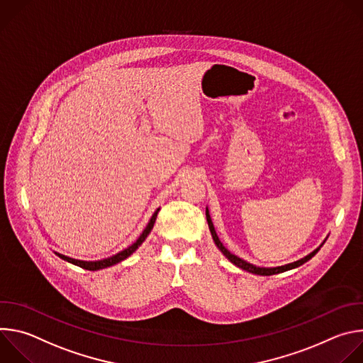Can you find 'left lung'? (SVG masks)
<instances>
[{
  "label": "left lung",
  "instance_id": "obj_1",
  "mask_svg": "<svg viewBox=\"0 0 363 363\" xmlns=\"http://www.w3.org/2000/svg\"><path fill=\"white\" fill-rule=\"evenodd\" d=\"M205 216H206V221H208V227H210L211 235H213V238H214V242H216L217 247L221 250V252L228 258V260H230L233 264H235L237 267H240V269H242V270H245V272H250V273H252V274H258V276H272V274H279V273H283V272L296 269V267L304 264L306 262H308L310 258H312V257L320 250V247H322V245H320V247L316 248L313 252H310L308 255H306L304 258H301V260H297V262H294V263H290V264H286V266H281V267H270V269H266V267H255V266H252V264H250V263L241 260L240 257L231 254V252L223 245V242L220 241V238H218V235H217V233H216V228H214V224H213V221H211V217H210L208 210L205 211Z\"/></svg>",
  "mask_w": 363,
  "mask_h": 363
}]
</instances>
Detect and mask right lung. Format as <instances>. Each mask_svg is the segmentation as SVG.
<instances>
[{
  "label": "right lung",
  "instance_id": "right-lung-1",
  "mask_svg": "<svg viewBox=\"0 0 363 363\" xmlns=\"http://www.w3.org/2000/svg\"><path fill=\"white\" fill-rule=\"evenodd\" d=\"M158 213H160V208L153 213V216H152L150 221L147 223L146 228L143 230V233L140 234V237H139L132 245H129V247L125 248L123 251L118 252L116 255H112V257H109V258H105V260H99V262H82V260H76V258H70V257H66V255L59 254V252H56V254H57L60 258H63V260H66V262H69V263H72V264H74V266H79V267H82V269H84V270H90V272L100 270V269H106V267H111V266H113V264H118V263H121L122 260H125V258H128L132 252H135L136 248L145 241V238L147 237V234H149L150 230L153 228V224H155V220H157Z\"/></svg>",
  "mask_w": 363,
  "mask_h": 363
}]
</instances>
